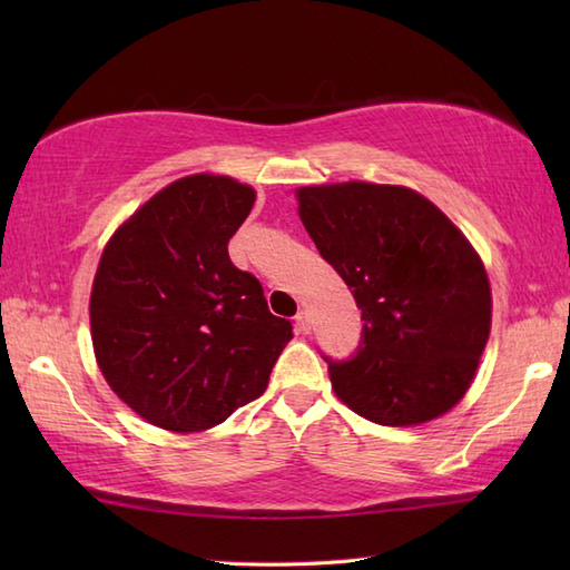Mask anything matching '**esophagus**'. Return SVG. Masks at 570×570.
Segmentation results:
<instances>
[{
    "mask_svg": "<svg viewBox=\"0 0 570 570\" xmlns=\"http://www.w3.org/2000/svg\"><path fill=\"white\" fill-rule=\"evenodd\" d=\"M296 331L298 333H308L311 331V321H308V313L306 311H298L296 313Z\"/></svg>",
    "mask_w": 570,
    "mask_h": 570,
    "instance_id": "1",
    "label": "esophagus"
}]
</instances>
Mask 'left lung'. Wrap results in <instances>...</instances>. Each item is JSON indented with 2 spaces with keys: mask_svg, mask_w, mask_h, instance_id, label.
<instances>
[{
  "mask_svg": "<svg viewBox=\"0 0 570 570\" xmlns=\"http://www.w3.org/2000/svg\"><path fill=\"white\" fill-rule=\"evenodd\" d=\"M301 223L362 308V345L331 362L341 402L382 426H419L470 390L492 325L480 254L439 205L406 186L296 188Z\"/></svg>",
  "mask_w": 570,
  "mask_h": 570,
  "instance_id": "left-lung-1",
  "label": "left lung"
}]
</instances>
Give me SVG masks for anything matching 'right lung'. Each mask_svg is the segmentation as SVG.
<instances>
[{"label": "right lung", "instance_id": "1", "mask_svg": "<svg viewBox=\"0 0 570 570\" xmlns=\"http://www.w3.org/2000/svg\"><path fill=\"white\" fill-rule=\"evenodd\" d=\"M257 190L220 174L161 188L107 239L90 292V335L110 390L174 433L208 431L264 394L294 337L227 242Z\"/></svg>", "mask_w": 570, "mask_h": 570}]
</instances>
